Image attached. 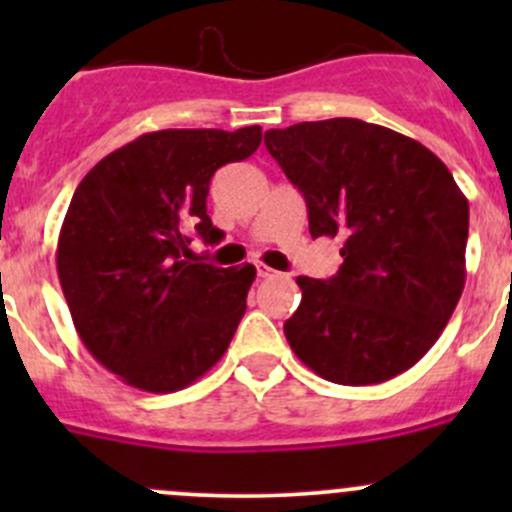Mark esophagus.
I'll list each match as a JSON object with an SVG mask.
<instances>
[{"label":"esophagus","mask_w":512,"mask_h":512,"mask_svg":"<svg viewBox=\"0 0 512 512\" xmlns=\"http://www.w3.org/2000/svg\"><path fill=\"white\" fill-rule=\"evenodd\" d=\"M257 275L262 277V280H272V277H280V272L277 270H272V267H267V265H257Z\"/></svg>","instance_id":"34e87169"}]
</instances>
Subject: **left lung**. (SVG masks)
<instances>
[{
  "label": "left lung",
  "mask_w": 512,
  "mask_h": 512,
  "mask_svg": "<svg viewBox=\"0 0 512 512\" xmlns=\"http://www.w3.org/2000/svg\"><path fill=\"white\" fill-rule=\"evenodd\" d=\"M265 146L304 195L312 237L344 240L337 275L297 277L292 352L344 386L411 369L466 285L468 200L451 170L414 138L359 118L272 128Z\"/></svg>",
  "instance_id": "left-lung-1"
}]
</instances>
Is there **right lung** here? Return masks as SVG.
I'll return each mask as SVG.
<instances>
[{
  "label": "right lung",
  "mask_w": 512,
  "mask_h": 512,
  "mask_svg": "<svg viewBox=\"0 0 512 512\" xmlns=\"http://www.w3.org/2000/svg\"><path fill=\"white\" fill-rule=\"evenodd\" d=\"M260 141V126L143 133L76 188L56 272L84 347L128 386L185 389L230 347L257 272L190 262V237L223 240L208 218L210 178Z\"/></svg>",
  "instance_id": "obj_1"
}]
</instances>
